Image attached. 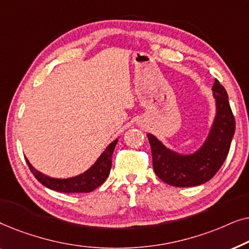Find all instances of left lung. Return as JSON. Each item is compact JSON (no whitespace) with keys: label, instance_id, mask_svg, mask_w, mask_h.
Segmentation results:
<instances>
[{"label":"left lung","instance_id":"1","mask_svg":"<svg viewBox=\"0 0 249 249\" xmlns=\"http://www.w3.org/2000/svg\"><path fill=\"white\" fill-rule=\"evenodd\" d=\"M216 115L207 139L198 151L182 155L170 151L158 138L147 134L153 169L160 179L173 187H193L212 179L226 161L236 129L227 90L215 79L213 85Z\"/></svg>","mask_w":249,"mask_h":249}]
</instances>
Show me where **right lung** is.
I'll return each instance as SVG.
<instances>
[{
    "mask_svg": "<svg viewBox=\"0 0 249 249\" xmlns=\"http://www.w3.org/2000/svg\"><path fill=\"white\" fill-rule=\"evenodd\" d=\"M118 139L112 142L107 146V149L102 153L100 158L90 166L86 172L81 173L79 176L72 177L68 179H56L51 178L43 173H40L33 168L28 160L26 159L30 171L38 181L47 188L55 190L60 193H90L101 186L110 175V170L112 166V154L117 145Z\"/></svg>",
    "mask_w": 249,
    "mask_h": 249,
    "instance_id": "add662e5",
    "label": "right lung"
}]
</instances>
